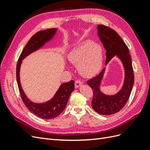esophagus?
I'll return each instance as SVG.
<instances>
[{
	"instance_id": "esophagus-1",
	"label": "esophagus",
	"mask_w": 150,
	"mask_h": 150,
	"mask_svg": "<svg viewBox=\"0 0 150 150\" xmlns=\"http://www.w3.org/2000/svg\"><path fill=\"white\" fill-rule=\"evenodd\" d=\"M82 85H83V83L81 82V81H80L79 80H76L75 81V87L76 88H79L80 86H82Z\"/></svg>"
}]
</instances>
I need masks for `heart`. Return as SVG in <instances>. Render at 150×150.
<instances>
[{
	"instance_id": "b5f03b06",
	"label": "heart",
	"mask_w": 150,
	"mask_h": 150,
	"mask_svg": "<svg viewBox=\"0 0 150 150\" xmlns=\"http://www.w3.org/2000/svg\"><path fill=\"white\" fill-rule=\"evenodd\" d=\"M68 59L75 65L83 76L91 77L101 69L103 61V51L100 44L87 40L72 50Z\"/></svg>"
}]
</instances>
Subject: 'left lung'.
Instances as JSON below:
<instances>
[{"mask_svg":"<svg viewBox=\"0 0 150 150\" xmlns=\"http://www.w3.org/2000/svg\"><path fill=\"white\" fill-rule=\"evenodd\" d=\"M98 35L106 51V65L115 56L121 60L125 69V79L122 88L114 95H106L100 90L105 68L98 76L86 83L92 88L93 110L103 115H111L120 111L128 101L134 84L132 61L128 47L115 30L103 25H98Z\"/></svg>","mask_w":150,"mask_h":150,"instance_id":"1","label":"left lung"}]
</instances>
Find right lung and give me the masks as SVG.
I'll use <instances>...</instances> for the list:
<instances>
[{
  "label": "right lung",
  "mask_w": 150,
  "mask_h": 150,
  "mask_svg": "<svg viewBox=\"0 0 150 150\" xmlns=\"http://www.w3.org/2000/svg\"><path fill=\"white\" fill-rule=\"evenodd\" d=\"M56 32L57 29L52 28L39 31L35 33L30 39L22 50L18 59L16 67L17 85L22 101L32 113L40 118L45 120L54 118L64 111L71 93L74 90V81L71 80L69 82L62 84L54 97L49 101L43 103H35L28 99L22 88L19 76L20 68L22 60L30 54L38 51L40 47L44 46L46 42L51 40L56 34Z\"/></svg>",
  "instance_id": "right-lung-1"
}]
</instances>
